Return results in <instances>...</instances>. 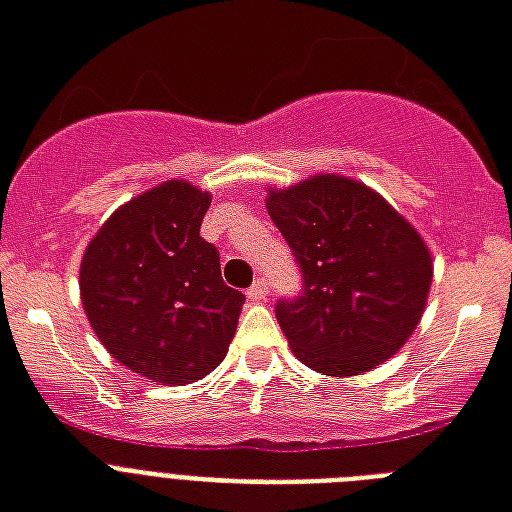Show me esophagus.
<instances>
[{"instance_id":"1","label":"esophagus","mask_w":512,"mask_h":512,"mask_svg":"<svg viewBox=\"0 0 512 512\" xmlns=\"http://www.w3.org/2000/svg\"><path fill=\"white\" fill-rule=\"evenodd\" d=\"M267 293H269V283L264 280V277H259V280L248 288V299L261 301V299H267Z\"/></svg>"}]
</instances>
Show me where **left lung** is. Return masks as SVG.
I'll return each mask as SVG.
<instances>
[{
  "instance_id": "1",
  "label": "left lung",
  "mask_w": 512,
  "mask_h": 512,
  "mask_svg": "<svg viewBox=\"0 0 512 512\" xmlns=\"http://www.w3.org/2000/svg\"><path fill=\"white\" fill-rule=\"evenodd\" d=\"M267 211L304 275V293L275 310L293 355L326 376L390 360L419 326L433 283V256L411 221L339 173L269 186Z\"/></svg>"
}]
</instances>
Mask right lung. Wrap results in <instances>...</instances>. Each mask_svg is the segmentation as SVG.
I'll return each instance as SVG.
<instances>
[{"instance_id":"obj_1","label":"right lung","mask_w":512,"mask_h":512,"mask_svg":"<svg viewBox=\"0 0 512 512\" xmlns=\"http://www.w3.org/2000/svg\"><path fill=\"white\" fill-rule=\"evenodd\" d=\"M211 192L162 181L104 221L79 264L82 307L112 358L160 384L219 366L245 296L221 280L219 251L200 237Z\"/></svg>"}]
</instances>
